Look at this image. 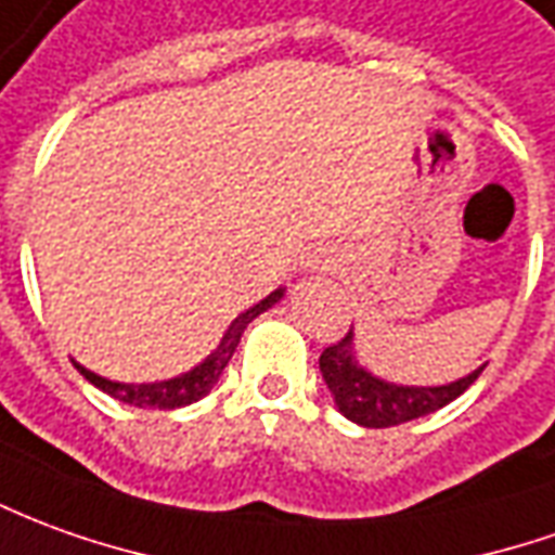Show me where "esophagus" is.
<instances>
[{
	"instance_id": "obj_1",
	"label": "esophagus",
	"mask_w": 555,
	"mask_h": 555,
	"mask_svg": "<svg viewBox=\"0 0 555 555\" xmlns=\"http://www.w3.org/2000/svg\"><path fill=\"white\" fill-rule=\"evenodd\" d=\"M338 266H341V256L335 254V250H320V254L308 259V269L311 271H335Z\"/></svg>"
}]
</instances>
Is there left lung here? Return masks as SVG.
<instances>
[{"label": "left lung", "mask_w": 555, "mask_h": 555, "mask_svg": "<svg viewBox=\"0 0 555 555\" xmlns=\"http://www.w3.org/2000/svg\"><path fill=\"white\" fill-rule=\"evenodd\" d=\"M487 365H480L477 372L465 374L453 384L444 387H401L374 377L369 369H362L353 357V328L344 335L341 341L323 350L320 357V372L326 380L328 392L335 396V404L347 420H353L365 429H389L411 423L416 416L435 414L453 399H460L465 389L475 384L480 372Z\"/></svg>", "instance_id": "obj_1"}]
</instances>
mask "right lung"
<instances>
[{"instance_id":"add662e5","label":"right lung","mask_w":555,"mask_h":555,"mask_svg":"<svg viewBox=\"0 0 555 555\" xmlns=\"http://www.w3.org/2000/svg\"><path fill=\"white\" fill-rule=\"evenodd\" d=\"M284 299V289H274L271 296L254 305V308H247L244 314H238L232 320V326L227 328V335L220 338L217 344V350H214L211 357L202 359L196 369H190L181 377H171V380H159V384H117V380H108V377H99L90 369H83L75 362V369H78L93 387H99L102 392H108L111 399L124 401V404H132V408H159V411H175V408H183V404H193L202 396H208L214 389V384L220 380V374L229 365V359L235 353V347H238L241 335H244V328L250 320L262 314V311H269L271 305H278V301Z\"/></svg>"}]
</instances>
